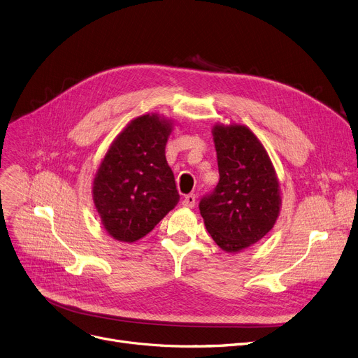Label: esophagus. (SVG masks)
Returning a JSON list of instances; mask_svg holds the SVG:
<instances>
[{
	"instance_id": "34e87169",
	"label": "esophagus",
	"mask_w": 358,
	"mask_h": 358,
	"mask_svg": "<svg viewBox=\"0 0 358 358\" xmlns=\"http://www.w3.org/2000/svg\"><path fill=\"white\" fill-rule=\"evenodd\" d=\"M183 206H186V208H192V206H195V203H196V195L195 194H189V195H186L185 198H183Z\"/></svg>"
}]
</instances>
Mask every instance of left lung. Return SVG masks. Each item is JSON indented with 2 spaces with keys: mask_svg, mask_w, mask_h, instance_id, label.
<instances>
[{
  "mask_svg": "<svg viewBox=\"0 0 358 358\" xmlns=\"http://www.w3.org/2000/svg\"><path fill=\"white\" fill-rule=\"evenodd\" d=\"M220 182L199 201L208 233L228 253L262 240L275 225L279 182L259 138L244 125H215Z\"/></svg>",
  "mask_w": 358,
  "mask_h": 358,
  "instance_id": "left-lung-1",
  "label": "left lung"
}]
</instances>
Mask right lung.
Returning <instances> with one entry per match:
<instances>
[{"instance_id": "1", "label": "right lung", "mask_w": 358, "mask_h": 358, "mask_svg": "<svg viewBox=\"0 0 358 358\" xmlns=\"http://www.w3.org/2000/svg\"><path fill=\"white\" fill-rule=\"evenodd\" d=\"M172 129L157 115L133 120L105 155L94 180V202L107 233L133 243L175 208L179 192L164 149Z\"/></svg>"}]
</instances>
